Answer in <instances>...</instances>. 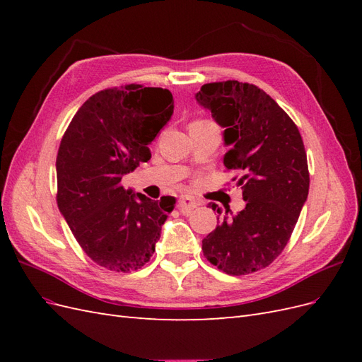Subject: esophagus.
Segmentation results:
<instances>
[{"instance_id": "1", "label": "esophagus", "mask_w": 362, "mask_h": 362, "mask_svg": "<svg viewBox=\"0 0 362 362\" xmlns=\"http://www.w3.org/2000/svg\"><path fill=\"white\" fill-rule=\"evenodd\" d=\"M198 205L199 202L192 198V196H181L178 202V208L182 214H189L194 208H198Z\"/></svg>"}]
</instances>
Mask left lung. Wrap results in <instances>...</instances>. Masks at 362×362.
I'll use <instances>...</instances> for the list:
<instances>
[{"label": "left lung", "mask_w": 362, "mask_h": 362, "mask_svg": "<svg viewBox=\"0 0 362 362\" xmlns=\"http://www.w3.org/2000/svg\"><path fill=\"white\" fill-rule=\"evenodd\" d=\"M196 100L225 128L229 149L223 164L242 172L238 185L246 201L235 216H228L225 206V216L202 240L204 257L226 275H249L279 257L308 198L303 140L291 117L255 84L208 83ZM217 213L222 214L221 208Z\"/></svg>", "instance_id": "1"}]
</instances>
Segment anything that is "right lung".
<instances>
[{"label":"right lung","instance_id":"1","mask_svg":"<svg viewBox=\"0 0 362 362\" xmlns=\"http://www.w3.org/2000/svg\"><path fill=\"white\" fill-rule=\"evenodd\" d=\"M172 113L168 89L127 84L92 95L64 131L56 160L57 205L98 266L127 273L156 252L175 198L152 201L120 181L151 158L148 145Z\"/></svg>","mask_w":362,"mask_h":362}]
</instances>
